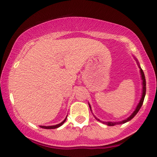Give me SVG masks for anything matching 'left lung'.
Wrapping results in <instances>:
<instances>
[{
  "instance_id": "obj_1",
  "label": "left lung",
  "mask_w": 157,
  "mask_h": 157,
  "mask_svg": "<svg viewBox=\"0 0 157 157\" xmlns=\"http://www.w3.org/2000/svg\"><path fill=\"white\" fill-rule=\"evenodd\" d=\"M134 57L135 60H136V63H137V65H138L139 68H140V75H141V79H142V97H141V99H140V102H139L138 105H136V109H135L134 111H133V113H131V114L130 115V116L126 118V119H125V120H122V121H120V122H105V121H102V120H100V119L97 118L96 117H95L94 115V116L95 119H96L97 120H98L99 122H102V123H104V124H106V125H109V126H113V125H119V124H123V123H125V122H127L130 121V120H131V119L134 118V117L136 116V113H138V111H140V108L142 107V103H143V101H144V99H145V92H146V81H145V75H144L143 71H142V69L141 68V67H140V63H139V62H138L137 59H136V57H134ZM89 105L90 110H91V112H92V111H91V105H90V104H89Z\"/></svg>"
}]
</instances>
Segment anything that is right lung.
<instances>
[{"label":"right lung","instance_id":"add662e5","mask_svg":"<svg viewBox=\"0 0 157 157\" xmlns=\"http://www.w3.org/2000/svg\"><path fill=\"white\" fill-rule=\"evenodd\" d=\"M66 118H67V116H66V117L65 118V120H63V122H61L60 123L57 124V125H50V126H44V125H40V127L42 128H45V129H55V128H59L60 126H61L63 125V124L65 122H66Z\"/></svg>","mask_w":157,"mask_h":157}]
</instances>
